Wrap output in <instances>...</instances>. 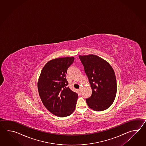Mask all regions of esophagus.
Returning <instances> with one entry per match:
<instances>
[{"label": "esophagus", "instance_id": "esophagus-1", "mask_svg": "<svg viewBox=\"0 0 146 146\" xmlns=\"http://www.w3.org/2000/svg\"><path fill=\"white\" fill-rule=\"evenodd\" d=\"M78 90H79V93H81V91H82V88H80Z\"/></svg>", "mask_w": 146, "mask_h": 146}]
</instances>
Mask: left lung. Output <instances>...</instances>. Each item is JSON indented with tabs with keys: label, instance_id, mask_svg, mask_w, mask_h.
Segmentation results:
<instances>
[{
	"label": "left lung",
	"instance_id": "left-lung-1",
	"mask_svg": "<svg viewBox=\"0 0 146 146\" xmlns=\"http://www.w3.org/2000/svg\"><path fill=\"white\" fill-rule=\"evenodd\" d=\"M92 90L86 99L88 106L96 111L108 109L115 100L117 82L115 72L109 62L99 56L90 54L79 56Z\"/></svg>",
	"mask_w": 146,
	"mask_h": 146
}]
</instances>
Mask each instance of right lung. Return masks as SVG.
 <instances>
[{
	"label": "right lung",
	"mask_w": 146,
	"mask_h": 146,
	"mask_svg": "<svg viewBox=\"0 0 146 146\" xmlns=\"http://www.w3.org/2000/svg\"><path fill=\"white\" fill-rule=\"evenodd\" d=\"M74 59V57H66L48 61L38 80V91L44 106L51 113L60 117L71 115L77 103L78 94L67 87L66 78Z\"/></svg>",
	"instance_id": "obj_1"
}]
</instances>
